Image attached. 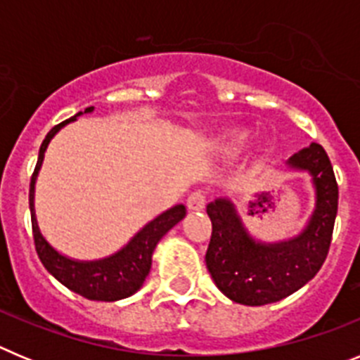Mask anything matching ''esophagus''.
I'll list each match as a JSON object with an SVG mask.
<instances>
[{
    "instance_id": "1",
    "label": "esophagus",
    "mask_w": 360,
    "mask_h": 360,
    "mask_svg": "<svg viewBox=\"0 0 360 360\" xmlns=\"http://www.w3.org/2000/svg\"><path fill=\"white\" fill-rule=\"evenodd\" d=\"M205 202H207V195L203 191H193L187 196V209L189 211H202L205 207Z\"/></svg>"
}]
</instances>
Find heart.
Here are the masks:
<instances>
[{
	"instance_id": "obj_1",
	"label": "heart",
	"mask_w": 360,
	"mask_h": 360,
	"mask_svg": "<svg viewBox=\"0 0 360 360\" xmlns=\"http://www.w3.org/2000/svg\"><path fill=\"white\" fill-rule=\"evenodd\" d=\"M236 139H241V135H238V136H236Z\"/></svg>"
}]
</instances>
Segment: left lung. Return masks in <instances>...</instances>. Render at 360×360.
<instances>
[{"label": "left lung", "mask_w": 360, "mask_h": 360, "mask_svg": "<svg viewBox=\"0 0 360 360\" xmlns=\"http://www.w3.org/2000/svg\"><path fill=\"white\" fill-rule=\"evenodd\" d=\"M311 174L316 211L297 238L285 243H256L241 225L229 200L207 205L212 232L205 265L216 287L234 303L262 307L294 294L319 272L328 256L339 203L333 167L323 146L311 142L288 160Z\"/></svg>", "instance_id": "1"}]
</instances>
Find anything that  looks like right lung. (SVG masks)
<instances>
[{
  "instance_id": "1",
  "label": "right lung",
  "mask_w": 360,
  "mask_h": 360,
  "mask_svg": "<svg viewBox=\"0 0 360 360\" xmlns=\"http://www.w3.org/2000/svg\"><path fill=\"white\" fill-rule=\"evenodd\" d=\"M91 110H94V106L86 108L84 113H90ZM79 115H82V111H79L77 115H73L72 119L53 126L49 135L44 136L43 144L39 148V157H37L36 169L32 173L30 195H28L34 245H36V252L44 269L49 270L57 281L63 283L66 288L82 295V297L90 299V301H119V299L129 297L142 287V283H144L146 276L149 274V269H151L153 250L165 232L174 227L186 216V207L176 205V207L165 211L164 214L149 221L120 252L106 257V259H101V262H72L68 257L61 256L57 250H53L46 243V240L41 236L39 227H37L36 212H34V186H36L37 171L43 164L44 151H46L49 142L52 141V136L65 124L72 122Z\"/></svg>"
}]
</instances>
